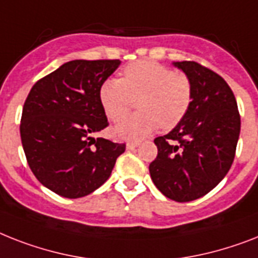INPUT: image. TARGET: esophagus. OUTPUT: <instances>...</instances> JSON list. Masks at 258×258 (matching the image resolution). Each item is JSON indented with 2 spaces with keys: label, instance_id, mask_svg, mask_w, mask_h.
Wrapping results in <instances>:
<instances>
[{
  "label": "esophagus",
  "instance_id": "obj_1",
  "mask_svg": "<svg viewBox=\"0 0 258 258\" xmlns=\"http://www.w3.org/2000/svg\"><path fill=\"white\" fill-rule=\"evenodd\" d=\"M139 146V142H135V140H131V142H127V150H133Z\"/></svg>",
  "mask_w": 258,
  "mask_h": 258
}]
</instances>
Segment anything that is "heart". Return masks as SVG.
Instances as JSON below:
<instances>
[{"label":"heart","mask_w":258,"mask_h":258,"mask_svg":"<svg viewBox=\"0 0 258 258\" xmlns=\"http://www.w3.org/2000/svg\"><path fill=\"white\" fill-rule=\"evenodd\" d=\"M99 96L106 114L112 120L122 119L139 99L140 112L124 118L114 133L124 139H140L158 128L176 127L192 103V83L183 73L152 60H139L125 66L123 79L111 78L100 86Z\"/></svg>","instance_id":"obj_1"}]
</instances>
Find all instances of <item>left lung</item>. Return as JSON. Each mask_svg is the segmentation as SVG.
<instances>
[{"label":"left lung","mask_w":258,"mask_h":258,"mask_svg":"<svg viewBox=\"0 0 258 258\" xmlns=\"http://www.w3.org/2000/svg\"><path fill=\"white\" fill-rule=\"evenodd\" d=\"M173 64L192 83V103L171 133L154 140L158 156L150 173L164 196L187 203L208 194L228 173L241 120L233 91L223 77L195 60Z\"/></svg>","instance_id":"left-lung-1"}]
</instances>
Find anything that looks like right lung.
Segmentation results:
<instances>
[{
	"mask_svg": "<svg viewBox=\"0 0 258 258\" xmlns=\"http://www.w3.org/2000/svg\"><path fill=\"white\" fill-rule=\"evenodd\" d=\"M119 59L70 60L31 87L20 133L31 172L68 199L91 194L110 177L124 143L94 138L108 125L100 86Z\"/></svg>",
	"mask_w": 258,
	"mask_h": 258,
	"instance_id": "1",
	"label": "right lung"
}]
</instances>
